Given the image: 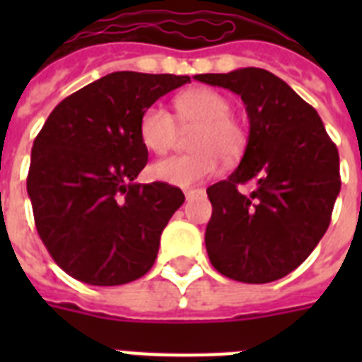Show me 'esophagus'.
<instances>
[{"instance_id":"34e87169","label":"esophagus","mask_w":362,"mask_h":362,"mask_svg":"<svg viewBox=\"0 0 362 362\" xmlns=\"http://www.w3.org/2000/svg\"><path fill=\"white\" fill-rule=\"evenodd\" d=\"M201 193H203V189H199V187H192V189H186V192H184V195H186V199L189 201V199L197 197V195H201Z\"/></svg>"}]
</instances>
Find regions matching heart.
Here are the masks:
<instances>
[{
	"instance_id": "b5f03b06",
	"label": "heart",
	"mask_w": 362,
	"mask_h": 362,
	"mask_svg": "<svg viewBox=\"0 0 362 362\" xmlns=\"http://www.w3.org/2000/svg\"><path fill=\"white\" fill-rule=\"evenodd\" d=\"M176 117L184 127H197L192 136L195 152L170 156L152 165V176L169 186L189 187L209 178L223 161H235L246 148V131L231 116L233 105L212 88H192L176 95ZM142 144L153 153L170 150L178 136V122L161 105H150L139 124Z\"/></svg>"
}]
</instances>
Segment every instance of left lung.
<instances>
[{"label":"left lung","instance_id":"left-lung-1","mask_svg":"<svg viewBox=\"0 0 362 362\" xmlns=\"http://www.w3.org/2000/svg\"><path fill=\"white\" fill-rule=\"evenodd\" d=\"M195 78L240 95L250 120L240 165L206 189L210 263L244 284L280 280L308 257L331 223L340 193L337 146L314 107L270 71L244 67ZM250 180L256 189L244 196L238 184Z\"/></svg>","mask_w":362,"mask_h":362}]
</instances>
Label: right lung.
<instances>
[{
  "label": "right lung",
  "mask_w": 362,
  "mask_h": 362,
  "mask_svg": "<svg viewBox=\"0 0 362 362\" xmlns=\"http://www.w3.org/2000/svg\"><path fill=\"white\" fill-rule=\"evenodd\" d=\"M189 76L116 71L65 98L31 148L35 227L62 270L90 286L141 278L184 203L180 187L139 184L148 163L142 112Z\"/></svg>",
  "instance_id": "1"
}]
</instances>
